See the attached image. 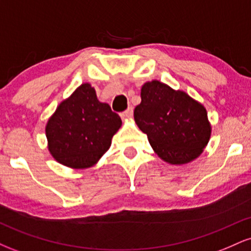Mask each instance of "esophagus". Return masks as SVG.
Here are the masks:
<instances>
[{"label": "esophagus", "instance_id": "34e87169", "mask_svg": "<svg viewBox=\"0 0 251 251\" xmlns=\"http://www.w3.org/2000/svg\"><path fill=\"white\" fill-rule=\"evenodd\" d=\"M132 116H133V107H128L125 112H123L122 113L123 119H129Z\"/></svg>", "mask_w": 251, "mask_h": 251}]
</instances>
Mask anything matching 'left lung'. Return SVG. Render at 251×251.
<instances>
[{"instance_id": "8db88e82", "label": "left lung", "mask_w": 251, "mask_h": 251, "mask_svg": "<svg viewBox=\"0 0 251 251\" xmlns=\"http://www.w3.org/2000/svg\"><path fill=\"white\" fill-rule=\"evenodd\" d=\"M134 120L164 162L183 165L200 157L208 145L211 125L206 109L183 91L158 80L145 82Z\"/></svg>"}]
</instances>
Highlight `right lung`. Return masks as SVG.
Listing matches in <instances>:
<instances>
[{
  "mask_svg": "<svg viewBox=\"0 0 251 251\" xmlns=\"http://www.w3.org/2000/svg\"><path fill=\"white\" fill-rule=\"evenodd\" d=\"M122 119L100 102L91 83L79 86L57 106L46 125L48 150L54 159L72 169H87L109 149Z\"/></svg>",
  "mask_w": 251,
  "mask_h": 251,
  "instance_id": "right-lung-1",
  "label": "right lung"
}]
</instances>
